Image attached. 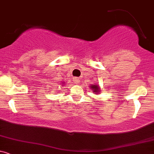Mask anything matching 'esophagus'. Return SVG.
Here are the masks:
<instances>
[{"label": "esophagus", "mask_w": 154, "mask_h": 154, "mask_svg": "<svg viewBox=\"0 0 154 154\" xmlns=\"http://www.w3.org/2000/svg\"><path fill=\"white\" fill-rule=\"evenodd\" d=\"M73 81L75 84H80V82H81L80 79H79V78H74Z\"/></svg>", "instance_id": "1"}]
</instances>
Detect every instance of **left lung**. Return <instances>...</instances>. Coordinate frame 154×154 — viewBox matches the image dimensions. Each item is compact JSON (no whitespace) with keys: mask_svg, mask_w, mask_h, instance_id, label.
Returning <instances> with one entry per match:
<instances>
[{"mask_svg":"<svg viewBox=\"0 0 154 154\" xmlns=\"http://www.w3.org/2000/svg\"><path fill=\"white\" fill-rule=\"evenodd\" d=\"M90 86V88L92 90V92H93L94 94H98L99 93V91H100V88H99V84H91V86Z\"/></svg>","mask_w":154,"mask_h":154,"instance_id":"obj_1","label":"left lung"}]
</instances>
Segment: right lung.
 <instances>
[{
	"mask_svg": "<svg viewBox=\"0 0 154 154\" xmlns=\"http://www.w3.org/2000/svg\"><path fill=\"white\" fill-rule=\"evenodd\" d=\"M63 84V85H65V84H64V83H63V84Z\"/></svg>",
	"mask_w": 154,
	"mask_h": 154,
	"instance_id": "add662e5",
	"label": "right lung"
}]
</instances>
